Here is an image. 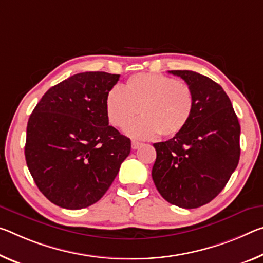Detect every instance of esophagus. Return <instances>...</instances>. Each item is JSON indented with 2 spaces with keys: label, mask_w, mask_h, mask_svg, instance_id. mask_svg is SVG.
<instances>
[{
  "label": "esophagus",
  "mask_w": 263,
  "mask_h": 263,
  "mask_svg": "<svg viewBox=\"0 0 263 263\" xmlns=\"http://www.w3.org/2000/svg\"><path fill=\"white\" fill-rule=\"evenodd\" d=\"M131 145H132V148H133V149H137V148H139L143 144L139 143V141H137V140H132Z\"/></svg>",
  "instance_id": "esophagus-1"
}]
</instances>
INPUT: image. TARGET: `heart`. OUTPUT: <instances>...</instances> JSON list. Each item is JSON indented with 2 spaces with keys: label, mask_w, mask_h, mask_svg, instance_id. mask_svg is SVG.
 <instances>
[{
  "label": "heart",
  "mask_w": 263,
  "mask_h": 263,
  "mask_svg": "<svg viewBox=\"0 0 263 263\" xmlns=\"http://www.w3.org/2000/svg\"><path fill=\"white\" fill-rule=\"evenodd\" d=\"M139 111L143 118L127 127L128 135L140 139L153 138L159 133L173 137L190 123L194 96L185 83L160 73L133 74L124 90L114 86L107 92L105 112L115 127H125Z\"/></svg>",
  "instance_id": "heart-1"
}]
</instances>
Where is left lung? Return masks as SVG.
I'll list each match as a JSON object with an SVG mask.
<instances>
[{"mask_svg": "<svg viewBox=\"0 0 263 263\" xmlns=\"http://www.w3.org/2000/svg\"><path fill=\"white\" fill-rule=\"evenodd\" d=\"M170 73L184 79L194 96L187 126L157 151L152 179L166 201L197 208L212 201L231 178L240 159V124L231 99L218 83L190 70Z\"/></svg>", "mask_w": 263, "mask_h": 263, "instance_id": "8db88e82", "label": "left lung"}]
</instances>
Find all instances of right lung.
Listing matches in <instances>:
<instances>
[{"label":"right lung","instance_id":"obj_1","mask_svg":"<svg viewBox=\"0 0 263 263\" xmlns=\"http://www.w3.org/2000/svg\"><path fill=\"white\" fill-rule=\"evenodd\" d=\"M119 74H73L50 87L30 115L24 154L45 198L66 210L97 202L109 190L131 140L109 125L105 98Z\"/></svg>","mask_w":263,"mask_h":263}]
</instances>
